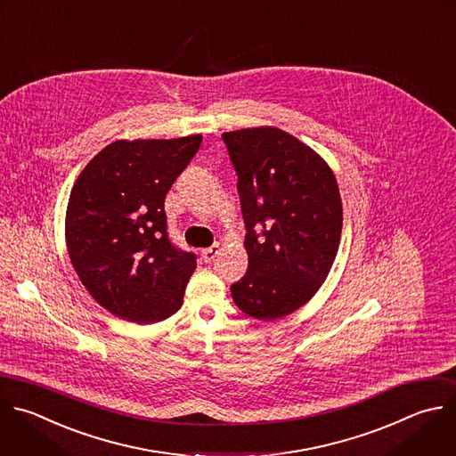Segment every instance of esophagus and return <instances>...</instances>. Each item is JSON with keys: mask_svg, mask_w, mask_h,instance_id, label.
<instances>
[{"mask_svg": "<svg viewBox=\"0 0 456 456\" xmlns=\"http://www.w3.org/2000/svg\"><path fill=\"white\" fill-rule=\"evenodd\" d=\"M218 252H220V247H218V245H213V247L202 250V257H204L206 263H211V261L218 256Z\"/></svg>", "mask_w": 456, "mask_h": 456, "instance_id": "esophagus-1", "label": "esophagus"}]
</instances>
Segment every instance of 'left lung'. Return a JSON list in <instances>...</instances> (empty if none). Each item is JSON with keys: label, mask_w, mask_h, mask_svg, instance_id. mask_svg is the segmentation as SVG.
<instances>
[{"label": "left lung", "mask_w": 456, "mask_h": 456, "mask_svg": "<svg viewBox=\"0 0 456 456\" xmlns=\"http://www.w3.org/2000/svg\"><path fill=\"white\" fill-rule=\"evenodd\" d=\"M222 137L238 175L248 254L231 293L245 315L275 321L305 306L333 266L344 220L338 184L314 148L281 128Z\"/></svg>", "instance_id": "left-lung-1"}]
</instances>
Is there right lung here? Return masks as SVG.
Returning <instances> with one entry per match:
<instances>
[{
	"instance_id": "obj_1",
	"label": "right lung",
	"mask_w": 456,
	"mask_h": 456,
	"mask_svg": "<svg viewBox=\"0 0 456 456\" xmlns=\"http://www.w3.org/2000/svg\"><path fill=\"white\" fill-rule=\"evenodd\" d=\"M202 142L119 139L78 175L66 211V243L77 275L109 314L154 324L183 306L197 266L168 238L165 199Z\"/></svg>"
}]
</instances>
